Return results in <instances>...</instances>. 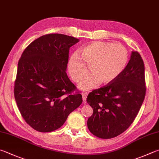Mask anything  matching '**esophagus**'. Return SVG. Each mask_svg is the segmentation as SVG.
Masks as SVG:
<instances>
[{
    "label": "esophagus",
    "instance_id": "34e87169",
    "mask_svg": "<svg viewBox=\"0 0 159 159\" xmlns=\"http://www.w3.org/2000/svg\"><path fill=\"white\" fill-rule=\"evenodd\" d=\"M82 97H83V102L85 103L86 102V98H87L88 96V94L86 93V92H82Z\"/></svg>",
    "mask_w": 159,
    "mask_h": 159
}]
</instances>
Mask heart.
Listing matches in <instances>:
<instances>
[{"mask_svg":"<svg viewBox=\"0 0 159 159\" xmlns=\"http://www.w3.org/2000/svg\"><path fill=\"white\" fill-rule=\"evenodd\" d=\"M82 59L73 54L68 62V71L76 83L85 79L90 68L92 74L80 88L83 90L96 88L101 83L113 81L125 70L128 61V52L125 47L104 42H95L85 45L80 50ZM87 66V67L86 66Z\"/></svg>","mask_w":159,"mask_h":159,"instance_id":"1","label":"heart"}]
</instances>
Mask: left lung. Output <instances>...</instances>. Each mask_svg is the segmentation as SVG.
<instances>
[{"instance_id":"obj_1","label":"left lung","mask_w":159,"mask_h":159,"mask_svg":"<svg viewBox=\"0 0 159 159\" xmlns=\"http://www.w3.org/2000/svg\"><path fill=\"white\" fill-rule=\"evenodd\" d=\"M145 93L143 60L138 52L132 51L116 79L88 94L87 102L93 109L87 122L89 131L102 139L122 134L136 117Z\"/></svg>"}]
</instances>
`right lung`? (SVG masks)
<instances>
[{
    "label": "right lung",
    "instance_id": "1",
    "mask_svg": "<svg viewBox=\"0 0 159 159\" xmlns=\"http://www.w3.org/2000/svg\"><path fill=\"white\" fill-rule=\"evenodd\" d=\"M79 42L62 34H46L30 43L19 60L14 97L23 118L37 131L61 127L83 102L66 73L70 48Z\"/></svg>",
    "mask_w": 159,
    "mask_h": 159
}]
</instances>
